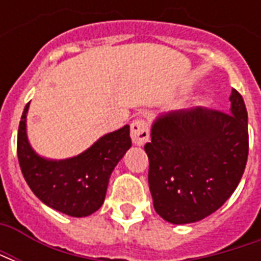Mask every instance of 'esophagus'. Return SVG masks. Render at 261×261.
I'll return each instance as SVG.
<instances>
[{"label":"esophagus","instance_id":"obj_1","mask_svg":"<svg viewBox=\"0 0 261 261\" xmlns=\"http://www.w3.org/2000/svg\"><path fill=\"white\" fill-rule=\"evenodd\" d=\"M131 140L136 145H144L149 140V125L145 120L138 119L131 123Z\"/></svg>","mask_w":261,"mask_h":261}]
</instances>
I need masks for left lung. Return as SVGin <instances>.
Masks as SVG:
<instances>
[{
    "instance_id": "8db88e82",
    "label": "left lung",
    "mask_w": 261,
    "mask_h": 261,
    "mask_svg": "<svg viewBox=\"0 0 261 261\" xmlns=\"http://www.w3.org/2000/svg\"><path fill=\"white\" fill-rule=\"evenodd\" d=\"M230 110L196 108L159 116L145 144L155 211L168 222L189 224L224 204L239 185L249 153L247 112L232 89Z\"/></svg>"
}]
</instances>
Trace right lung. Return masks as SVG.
Wrapping results in <instances>:
<instances>
[{
	"label": "right lung",
	"instance_id": "1",
	"mask_svg": "<svg viewBox=\"0 0 261 261\" xmlns=\"http://www.w3.org/2000/svg\"><path fill=\"white\" fill-rule=\"evenodd\" d=\"M18 130V161L26 183L46 205L71 217H86L102 207L109 177L131 147L130 125L97 140L89 149L74 158L48 161L40 158L28 142L26 113Z\"/></svg>",
	"mask_w": 261,
	"mask_h": 261
}]
</instances>
